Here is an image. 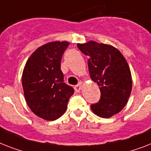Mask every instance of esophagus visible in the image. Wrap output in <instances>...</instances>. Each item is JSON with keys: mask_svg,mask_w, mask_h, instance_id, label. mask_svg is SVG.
Returning <instances> with one entry per match:
<instances>
[{"mask_svg": "<svg viewBox=\"0 0 151 151\" xmlns=\"http://www.w3.org/2000/svg\"><path fill=\"white\" fill-rule=\"evenodd\" d=\"M82 85H83V82H80L79 84H78V85H76L75 87H74V89H75V91H77V92H79L81 90L82 88Z\"/></svg>", "mask_w": 151, "mask_h": 151, "instance_id": "1", "label": "esophagus"}]
</instances>
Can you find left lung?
Listing matches in <instances>:
<instances>
[{
    "label": "left lung",
    "instance_id": "left-lung-1",
    "mask_svg": "<svg viewBox=\"0 0 151 151\" xmlns=\"http://www.w3.org/2000/svg\"><path fill=\"white\" fill-rule=\"evenodd\" d=\"M84 55L89 56L88 70L91 79L101 91L98 103L91 105L95 115L110 118L127 105L132 91V75L127 60L117 48L90 40L78 43Z\"/></svg>",
    "mask_w": 151,
    "mask_h": 151
}]
</instances>
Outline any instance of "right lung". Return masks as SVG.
Wrapping results in <instances>:
<instances>
[{"label":"right lung","mask_w":151,"mask_h":151,"mask_svg":"<svg viewBox=\"0 0 151 151\" xmlns=\"http://www.w3.org/2000/svg\"><path fill=\"white\" fill-rule=\"evenodd\" d=\"M67 41L50 42L40 46L24 65L22 82L27 105L33 113L48 121L64 114L74 92L63 82L60 62Z\"/></svg>","instance_id":"1"}]
</instances>
